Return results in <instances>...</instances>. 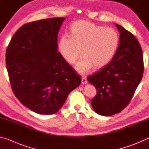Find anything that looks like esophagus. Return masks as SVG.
Returning a JSON list of instances; mask_svg holds the SVG:
<instances>
[{
	"mask_svg": "<svg viewBox=\"0 0 149 149\" xmlns=\"http://www.w3.org/2000/svg\"><path fill=\"white\" fill-rule=\"evenodd\" d=\"M82 84H87V79L86 77H82Z\"/></svg>",
	"mask_w": 149,
	"mask_h": 149,
	"instance_id": "34e87169",
	"label": "esophagus"
}]
</instances>
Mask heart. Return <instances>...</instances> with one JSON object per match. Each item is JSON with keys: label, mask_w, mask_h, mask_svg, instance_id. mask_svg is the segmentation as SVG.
<instances>
[{"label": "heart", "mask_w": 149, "mask_h": 149, "mask_svg": "<svg viewBox=\"0 0 149 149\" xmlns=\"http://www.w3.org/2000/svg\"><path fill=\"white\" fill-rule=\"evenodd\" d=\"M71 36L65 33L60 38L58 49L62 57L70 65L82 58L75 69L80 74L88 72L93 67L101 69L108 65L115 55L119 43L117 31L91 22L80 19L70 27Z\"/></svg>", "instance_id": "obj_1"}]
</instances>
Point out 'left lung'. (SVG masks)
Returning <instances> with one entry per match:
<instances>
[{"label": "left lung", "mask_w": 149, "mask_h": 149, "mask_svg": "<svg viewBox=\"0 0 149 149\" xmlns=\"http://www.w3.org/2000/svg\"><path fill=\"white\" fill-rule=\"evenodd\" d=\"M120 33L118 49L112 60L88 78L97 94L91 105L97 114L109 116L119 113L130 103L142 79V48L133 34L116 24Z\"/></svg>", "instance_id": "left-lung-1"}]
</instances>
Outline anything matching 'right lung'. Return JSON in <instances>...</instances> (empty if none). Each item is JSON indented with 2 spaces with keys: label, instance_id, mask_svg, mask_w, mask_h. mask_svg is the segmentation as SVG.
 Here are the masks:
<instances>
[{
  "label": "right lung",
  "instance_id": "obj_1",
  "mask_svg": "<svg viewBox=\"0 0 149 149\" xmlns=\"http://www.w3.org/2000/svg\"><path fill=\"white\" fill-rule=\"evenodd\" d=\"M65 19L24 24L6 49L12 90L24 106L37 113H57L81 82L80 75L57 52V34Z\"/></svg>",
  "mask_w": 149,
  "mask_h": 149
}]
</instances>
